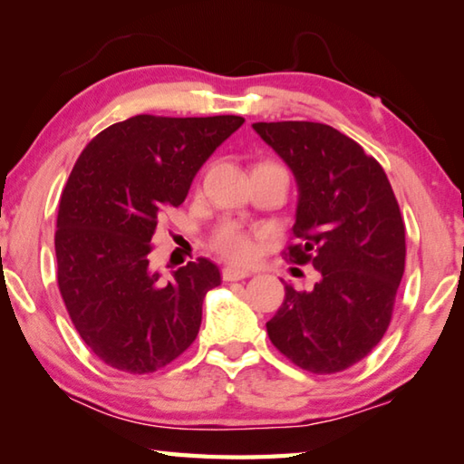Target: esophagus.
Segmentation results:
<instances>
[{
    "label": "esophagus",
    "mask_w": 464,
    "mask_h": 464,
    "mask_svg": "<svg viewBox=\"0 0 464 464\" xmlns=\"http://www.w3.org/2000/svg\"><path fill=\"white\" fill-rule=\"evenodd\" d=\"M247 276H249V272H247V270L231 268V266H227V268H223V280H227V282L243 280V278H247Z\"/></svg>",
    "instance_id": "esophagus-1"
}]
</instances>
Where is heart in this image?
I'll list each match as a JSON object with an SVG mask.
<instances>
[{
	"instance_id": "heart-1",
	"label": "heart",
	"mask_w": 464,
	"mask_h": 464,
	"mask_svg": "<svg viewBox=\"0 0 464 464\" xmlns=\"http://www.w3.org/2000/svg\"><path fill=\"white\" fill-rule=\"evenodd\" d=\"M215 247L218 249V254L231 262H247L254 256V243L246 233L233 225H227L217 233Z\"/></svg>"
}]
</instances>
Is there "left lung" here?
Returning <instances> with one entry per match:
<instances>
[{
    "label": "left lung",
    "instance_id": "obj_1",
    "mask_svg": "<svg viewBox=\"0 0 464 464\" xmlns=\"http://www.w3.org/2000/svg\"><path fill=\"white\" fill-rule=\"evenodd\" d=\"M296 182L295 264L311 262L309 293L285 282L266 329L296 366L332 374L362 360L387 332L405 270V225L384 169L329 124L256 122Z\"/></svg>",
    "mask_w": 464,
    "mask_h": 464
}]
</instances>
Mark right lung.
I'll use <instances>...</instances> for the list:
<instances>
[{"label": "right lung", "instance_id": "right-lung-1", "mask_svg": "<svg viewBox=\"0 0 464 464\" xmlns=\"http://www.w3.org/2000/svg\"><path fill=\"white\" fill-rule=\"evenodd\" d=\"M243 122L139 114L102 130L77 160L54 233L59 290L82 340L116 371L153 372L198 335L202 301L221 272L200 257L161 280L149 264L151 239L163 210L186 200Z\"/></svg>", "mask_w": 464, "mask_h": 464}]
</instances>
